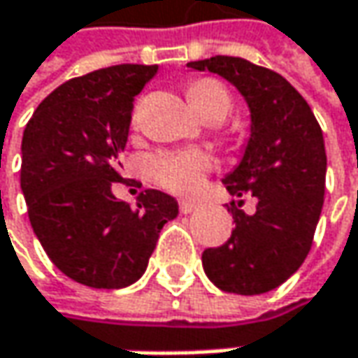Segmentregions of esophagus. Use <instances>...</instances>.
Returning <instances> with one entry per match:
<instances>
[{"mask_svg": "<svg viewBox=\"0 0 358 358\" xmlns=\"http://www.w3.org/2000/svg\"><path fill=\"white\" fill-rule=\"evenodd\" d=\"M197 207H199V203L189 201V199H181V201H179V211H181V213H191V211H195Z\"/></svg>", "mask_w": 358, "mask_h": 358, "instance_id": "esophagus-1", "label": "esophagus"}]
</instances>
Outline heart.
<instances>
[{
    "label": "heart",
    "mask_w": 358,
    "mask_h": 358,
    "mask_svg": "<svg viewBox=\"0 0 358 358\" xmlns=\"http://www.w3.org/2000/svg\"><path fill=\"white\" fill-rule=\"evenodd\" d=\"M189 100L201 115H220L225 118L231 110V94L220 80L201 78L189 86ZM213 167L211 155L201 149L159 151L147 159V173L152 181L173 193L189 195L199 191L207 171Z\"/></svg>",
    "instance_id": "1"
}]
</instances>
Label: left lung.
<instances>
[{
    "instance_id": "8db88e82",
    "label": "left lung",
    "mask_w": 358,
    "mask_h": 358,
    "mask_svg": "<svg viewBox=\"0 0 358 358\" xmlns=\"http://www.w3.org/2000/svg\"><path fill=\"white\" fill-rule=\"evenodd\" d=\"M231 82L248 102L252 129L240 165L224 185L256 197L248 215L231 201L234 231L201 256L207 278L225 292L264 294L284 284L306 259L324 203L327 151L308 102L284 76L234 56L189 62Z\"/></svg>"
}]
</instances>
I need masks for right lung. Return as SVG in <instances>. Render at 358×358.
I'll use <instances>...</instances> for the list:
<instances>
[{
	"instance_id": "right-lung-1",
	"label": "right lung",
	"mask_w": 358,
	"mask_h": 358,
	"mask_svg": "<svg viewBox=\"0 0 358 358\" xmlns=\"http://www.w3.org/2000/svg\"><path fill=\"white\" fill-rule=\"evenodd\" d=\"M157 66L118 64L64 82L34 110L22 138L29 224L54 266L90 288H124L145 274L159 234L179 213L157 189L118 201L134 96Z\"/></svg>"
}]
</instances>
